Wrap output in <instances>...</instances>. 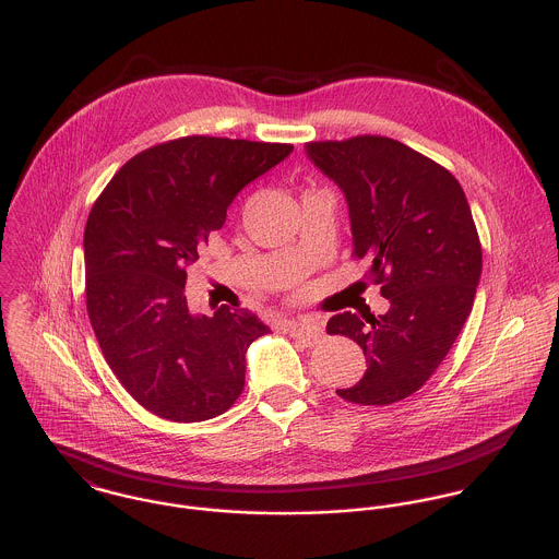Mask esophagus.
<instances>
[{
  "label": "esophagus",
  "mask_w": 559,
  "mask_h": 559,
  "mask_svg": "<svg viewBox=\"0 0 559 559\" xmlns=\"http://www.w3.org/2000/svg\"><path fill=\"white\" fill-rule=\"evenodd\" d=\"M284 330L306 347H314L323 338V330L314 321H286Z\"/></svg>",
  "instance_id": "1"
}]
</instances>
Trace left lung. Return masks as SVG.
<instances>
[{
    "mask_svg": "<svg viewBox=\"0 0 559 559\" xmlns=\"http://www.w3.org/2000/svg\"><path fill=\"white\" fill-rule=\"evenodd\" d=\"M310 160L349 203L354 258L390 301L385 314L343 312L328 334L356 341L365 377L336 390L349 403L390 405L414 394L460 336L481 275V242L460 182L388 136L306 143Z\"/></svg>",
    "mask_w": 559,
    "mask_h": 559,
    "instance_id": "8db88e82",
    "label": "left lung"
}]
</instances>
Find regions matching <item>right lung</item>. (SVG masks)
<instances>
[{"mask_svg": "<svg viewBox=\"0 0 559 559\" xmlns=\"http://www.w3.org/2000/svg\"><path fill=\"white\" fill-rule=\"evenodd\" d=\"M293 145L185 136L128 160L84 229L86 310L121 385L152 414L199 423L245 388L247 347L269 334L249 310H188L187 269L234 197Z\"/></svg>", "mask_w": 559, "mask_h": 559, "instance_id": "right-lung-1", "label": "right lung"}]
</instances>
